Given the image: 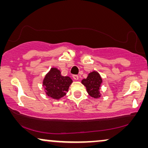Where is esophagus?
Returning a JSON list of instances; mask_svg holds the SVG:
<instances>
[{
    "mask_svg": "<svg viewBox=\"0 0 148 148\" xmlns=\"http://www.w3.org/2000/svg\"><path fill=\"white\" fill-rule=\"evenodd\" d=\"M73 77L74 79L77 80L79 79V76L77 75H73Z\"/></svg>",
    "mask_w": 148,
    "mask_h": 148,
    "instance_id": "1",
    "label": "esophagus"
}]
</instances>
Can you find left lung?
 Instances as JSON below:
<instances>
[{
	"instance_id": "8db88e82",
	"label": "left lung",
	"mask_w": 148,
	"mask_h": 148,
	"mask_svg": "<svg viewBox=\"0 0 148 148\" xmlns=\"http://www.w3.org/2000/svg\"><path fill=\"white\" fill-rule=\"evenodd\" d=\"M102 82V78L98 73L93 71L88 75L86 79H84L82 83L86 87L89 95L96 98L100 96V87Z\"/></svg>"
}]
</instances>
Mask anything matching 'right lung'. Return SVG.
Wrapping results in <instances>:
<instances>
[{
    "label": "right lung",
    "instance_id": "1",
    "mask_svg": "<svg viewBox=\"0 0 148 148\" xmlns=\"http://www.w3.org/2000/svg\"><path fill=\"white\" fill-rule=\"evenodd\" d=\"M72 82L69 77L62 76L60 71L52 68L44 78L43 86L48 96L59 99L66 94Z\"/></svg>",
    "mask_w": 148,
    "mask_h": 148
}]
</instances>
